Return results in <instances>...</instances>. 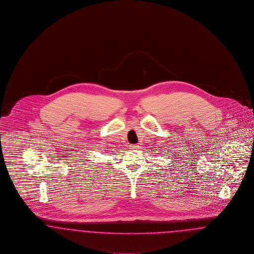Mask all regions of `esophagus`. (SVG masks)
Returning <instances> with one entry per match:
<instances>
[{
    "mask_svg": "<svg viewBox=\"0 0 254 254\" xmlns=\"http://www.w3.org/2000/svg\"><path fill=\"white\" fill-rule=\"evenodd\" d=\"M137 147H138L137 144H131V145H130V148H131V149H136Z\"/></svg>",
    "mask_w": 254,
    "mask_h": 254,
    "instance_id": "esophagus-1",
    "label": "esophagus"
}]
</instances>
